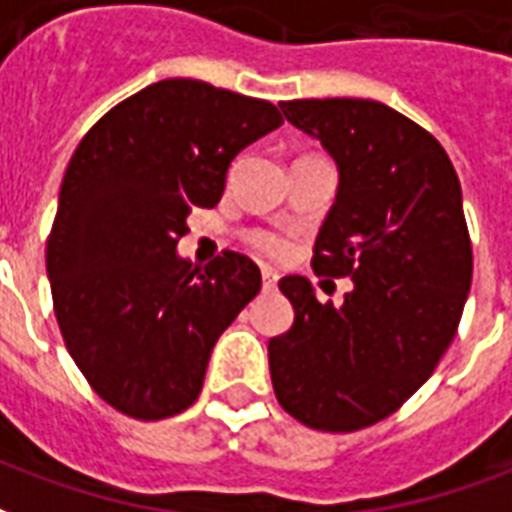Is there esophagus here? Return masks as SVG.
Here are the masks:
<instances>
[{
    "label": "esophagus",
    "instance_id": "obj_1",
    "mask_svg": "<svg viewBox=\"0 0 512 512\" xmlns=\"http://www.w3.org/2000/svg\"><path fill=\"white\" fill-rule=\"evenodd\" d=\"M277 282H279V277H277V271H274V268H263V290H274L277 288Z\"/></svg>",
    "mask_w": 512,
    "mask_h": 512
}]
</instances>
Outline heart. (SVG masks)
I'll list each match as a JSON object with an SVG mask.
<instances>
[{
	"mask_svg": "<svg viewBox=\"0 0 512 512\" xmlns=\"http://www.w3.org/2000/svg\"><path fill=\"white\" fill-rule=\"evenodd\" d=\"M255 246L268 255H285L288 252V241L277 233H255Z\"/></svg>",
	"mask_w": 512,
	"mask_h": 512,
	"instance_id": "1",
	"label": "heart"
}]
</instances>
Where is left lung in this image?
<instances>
[{
	"label": "left lung",
	"mask_w": 512,
	"mask_h": 512,
	"mask_svg": "<svg viewBox=\"0 0 512 512\" xmlns=\"http://www.w3.org/2000/svg\"><path fill=\"white\" fill-rule=\"evenodd\" d=\"M282 115L337 164L312 268L351 277L340 307L285 277L293 326L268 340L279 406L307 428L381 422L436 370L472 288V244L450 156L395 109L365 98L282 101Z\"/></svg>",
	"instance_id": "obj_1"
}]
</instances>
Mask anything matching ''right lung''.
Masks as SVG:
<instances>
[{"mask_svg":"<svg viewBox=\"0 0 512 512\" xmlns=\"http://www.w3.org/2000/svg\"><path fill=\"white\" fill-rule=\"evenodd\" d=\"M279 126L268 101L164 79L106 112L76 147L46 244L54 315L84 378L128 417L189 408L216 340L257 296L249 257L191 266L178 238L191 208L222 200L233 158Z\"/></svg>","mask_w":512,"mask_h":512,"instance_id":"add662e5","label":"right lung"}]
</instances>
